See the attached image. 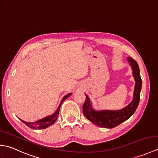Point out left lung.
Segmentation results:
<instances>
[{
    "label": "left lung",
    "instance_id": "8db88e82",
    "mask_svg": "<svg viewBox=\"0 0 158 158\" xmlns=\"http://www.w3.org/2000/svg\"><path fill=\"white\" fill-rule=\"evenodd\" d=\"M132 68L133 75L135 79V87L133 100L128 105L119 110H100L96 111L92 107L88 96H86L85 101L83 105V115L90 122L100 127L113 128L132 116L138 107L140 100V93L142 88V79L140 78L138 64L131 57L127 58Z\"/></svg>",
    "mask_w": 158,
    "mask_h": 158
}]
</instances>
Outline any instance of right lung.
Returning <instances> with one entry per match:
<instances>
[{
	"label": "right lung",
	"instance_id": "obj_1",
	"mask_svg": "<svg viewBox=\"0 0 158 158\" xmlns=\"http://www.w3.org/2000/svg\"><path fill=\"white\" fill-rule=\"evenodd\" d=\"M70 95H71V94H68L66 95L64 98H62L61 102H60V105L58 106V109L56 110V111L53 114V115L48 116V117H46L45 118H43L41 120H39L37 122H32V123H30V122H26L24 121L21 120L22 122L25 123L26 126H28L29 127H31L32 129H45L46 127H48L49 126H50L51 125H52L53 123H54V122L56 121L57 118H58V115L59 114V111H60V106H61V104L62 103V102L64 100H65L68 97H69Z\"/></svg>",
	"mask_w": 158,
	"mask_h": 158
}]
</instances>
